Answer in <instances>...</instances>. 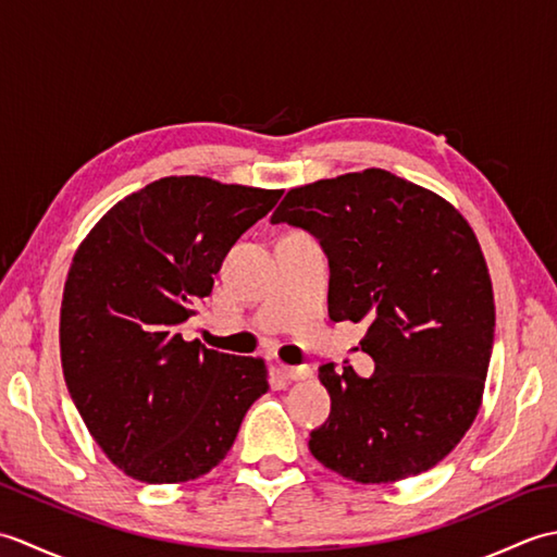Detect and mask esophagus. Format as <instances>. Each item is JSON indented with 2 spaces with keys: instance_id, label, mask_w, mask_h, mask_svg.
<instances>
[{
  "instance_id": "esophagus-1",
  "label": "esophagus",
  "mask_w": 557,
  "mask_h": 557,
  "mask_svg": "<svg viewBox=\"0 0 557 557\" xmlns=\"http://www.w3.org/2000/svg\"><path fill=\"white\" fill-rule=\"evenodd\" d=\"M280 373L287 377V381H309L311 369L309 366H280Z\"/></svg>"
}]
</instances>
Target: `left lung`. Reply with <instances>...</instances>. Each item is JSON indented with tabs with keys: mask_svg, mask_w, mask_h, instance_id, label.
<instances>
[{
	"mask_svg": "<svg viewBox=\"0 0 557 557\" xmlns=\"http://www.w3.org/2000/svg\"><path fill=\"white\" fill-rule=\"evenodd\" d=\"M272 222L321 239L330 318L369 323L361 351L375 361L373 377L349 363L318 369L333 411L311 455L357 483L429 471L474 423L491 363L493 282L471 224L377 168L292 188Z\"/></svg>",
	"mask_w": 557,
	"mask_h": 557,
	"instance_id": "obj_1",
	"label": "left lung"
}]
</instances>
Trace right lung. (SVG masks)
Here are the masks:
<instances>
[{"label":"right lung","mask_w":557,"mask_h":557,"mask_svg":"<svg viewBox=\"0 0 557 557\" xmlns=\"http://www.w3.org/2000/svg\"><path fill=\"white\" fill-rule=\"evenodd\" d=\"M280 188L164 176L122 198L71 258L59 313L69 395L102 453L144 483H184L227 457L265 395L263 359L184 333L224 253Z\"/></svg>","instance_id":"obj_1"}]
</instances>
